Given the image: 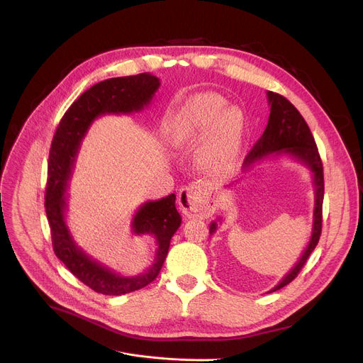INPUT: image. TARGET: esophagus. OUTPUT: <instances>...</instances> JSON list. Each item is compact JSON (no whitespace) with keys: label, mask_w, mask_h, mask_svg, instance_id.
<instances>
[{"label":"esophagus","mask_w":363,"mask_h":363,"mask_svg":"<svg viewBox=\"0 0 363 363\" xmlns=\"http://www.w3.org/2000/svg\"><path fill=\"white\" fill-rule=\"evenodd\" d=\"M178 203L182 214L189 218H206L211 216L208 199H206L203 191L195 184H191L179 191Z\"/></svg>","instance_id":"34e87169"}]
</instances>
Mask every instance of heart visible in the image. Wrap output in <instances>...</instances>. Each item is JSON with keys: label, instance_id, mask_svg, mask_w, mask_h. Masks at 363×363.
<instances>
[{"label": "heart", "instance_id": "heart-1", "mask_svg": "<svg viewBox=\"0 0 363 363\" xmlns=\"http://www.w3.org/2000/svg\"><path fill=\"white\" fill-rule=\"evenodd\" d=\"M225 106V99L214 93H201L188 99L169 128L172 146L192 145L206 135L198 152L199 164L218 171L230 168L242 145L245 121L237 106Z\"/></svg>", "mask_w": 363, "mask_h": 363}]
</instances>
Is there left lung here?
<instances>
[{"mask_svg": "<svg viewBox=\"0 0 363 363\" xmlns=\"http://www.w3.org/2000/svg\"><path fill=\"white\" fill-rule=\"evenodd\" d=\"M267 100L270 106L269 123L263 136L257 140L251 152L242 164V169L247 171L255 162L269 157H280L287 155L294 161L303 164L310 172H312L313 185H315V208H313V225L312 235H310L308 244L301 252L298 262L294 267L280 280L274 289L269 293L280 290L293 281L303 266L306 264L308 255L316 248L320 233H322V205L325 194V181H323V165L320 155L315 142V138L310 132L306 121L300 112L291 105V103L279 93L267 91ZM217 230V223L213 221L210 225V234H214Z\"/></svg>", "mask_w": 363, "mask_h": 363, "instance_id": "left-lung-1", "label": "left lung"}]
</instances>
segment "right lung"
<instances>
[{
  "instance_id": "obj_1",
  "label": "right lung",
  "mask_w": 363,
  "mask_h": 363,
  "mask_svg": "<svg viewBox=\"0 0 363 363\" xmlns=\"http://www.w3.org/2000/svg\"><path fill=\"white\" fill-rule=\"evenodd\" d=\"M161 82L150 73L115 77L100 82L86 90L62 118L51 142L48 157V179L45 188V213L56 255L65 266L91 290L121 296L139 290L160 274L167 258L171 238L181 225L175 206V194L158 201L142 203L132 218L135 235H152L157 241V254L152 266L138 276H121L96 262L74 241L67 223L69 181L77 153L91 123L105 115H130L142 112L160 89Z\"/></svg>"
}]
</instances>
